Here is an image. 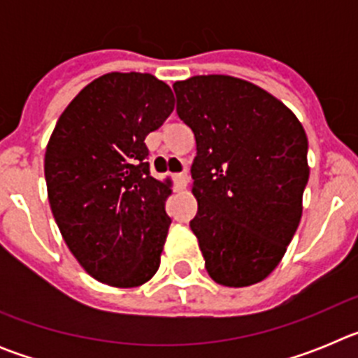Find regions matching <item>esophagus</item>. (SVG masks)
I'll use <instances>...</instances> for the list:
<instances>
[{"mask_svg":"<svg viewBox=\"0 0 358 358\" xmlns=\"http://www.w3.org/2000/svg\"><path fill=\"white\" fill-rule=\"evenodd\" d=\"M173 181L177 182V185L181 186V188H185L186 185H188V172H181V173H173Z\"/></svg>","mask_w":358,"mask_h":358,"instance_id":"1","label":"esophagus"}]
</instances>
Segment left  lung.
<instances>
[{
    "label": "left lung",
    "mask_w": 358,
    "mask_h": 358,
    "mask_svg": "<svg viewBox=\"0 0 358 358\" xmlns=\"http://www.w3.org/2000/svg\"><path fill=\"white\" fill-rule=\"evenodd\" d=\"M177 115L195 136L199 210L189 227L211 280L249 287L278 267L301 220L308 140L287 106L251 82H176Z\"/></svg>",
    "instance_id": "obj_1"
}]
</instances>
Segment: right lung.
Instances as JSON below:
<instances>
[{
	"instance_id": "1",
	"label": "right lung",
	"mask_w": 358,
	"mask_h": 358,
	"mask_svg": "<svg viewBox=\"0 0 358 358\" xmlns=\"http://www.w3.org/2000/svg\"><path fill=\"white\" fill-rule=\"evenodd\" d=\"M173 110L148 73H107L73 98L44 154V177L66 245L94 280L140 287L159 268L172 218L170 181L150 176L145 138Z\"/></svg>"
}]
</instances>
